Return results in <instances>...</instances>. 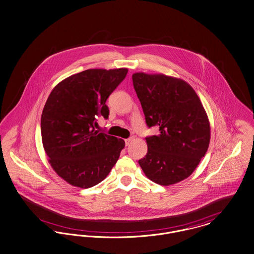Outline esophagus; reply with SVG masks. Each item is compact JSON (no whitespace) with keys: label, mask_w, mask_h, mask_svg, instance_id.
Masks as SVG:
<instances>
[{"label":"esophagus","mask_w":254,"mask_h":254,"mask_svg":"<svg viewBox=\"0 0 254 254\" xmlns=\"http://www.w3.org/2000/svg\"><path fill=\"white\" fill-rule=\"evenodd\" d=\"M133 140H134V137H129V138H126V139H125V145H126V146H127V145H129V144H130V143H131Z\"/></svg>","instance_id":"1"}]
</instances>
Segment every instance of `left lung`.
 Segmentation results:
<instances>
[{"label": "left lung", "mask_w": 254, "mask_h": 254, "mask_svg": "<svg viewBox=\"0 0 254 254\" xmlns=\"http://www.w3.org/2000/svg\"><path fill=\"white\" fill-rule=\"evenodd\" d=\"M133 85L148 127L147 153L138 164L147 178L169 186L188 178L210 143L208 116L194 89L182 79L164 74L134 73Z\"/></svg>", "instance_id": "1"}]
</instances>
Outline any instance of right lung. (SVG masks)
<instances>
[{
    "label": "right lung",
    "instance_id": "obj_1",
    "mask_svg": "<svg viewBox=\"0 0 254 254\" xmlns=\"http://www.w3.org/2000/svg\"><path fill=\"white\" fill-rule=\"evenodd\" d=\"M127 68L87 69L56 85L41 115V137L52 169L68 184L87 189L103 181L125 141L94 129L108 119L106 101L124 80Z\"/></svg>",
    "mask_w": 254,
    "mask_h": 254
}]
</instances>
